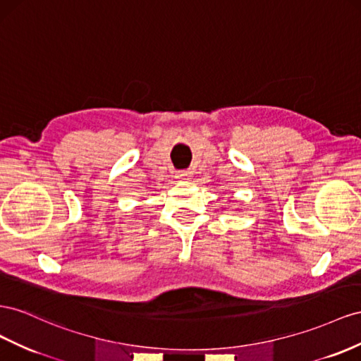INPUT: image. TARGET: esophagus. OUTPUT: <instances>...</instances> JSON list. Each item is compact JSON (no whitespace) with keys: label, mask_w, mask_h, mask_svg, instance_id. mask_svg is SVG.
<instances>
[{"label":"esophagus","mask_w":361,"mask_h":361,"mask_svg":"<svg viewBox=\"0 0 361 361\" xmlns=\"http://www.w3.org/2000/svg\"><path fill=\"white\" fill-rule=\"evenodd\" d=\"M178 179H180V180H190L191 179V173L190 171H179L178 173Z\"/></svg>","instance_id":"34e87169"}]
</instances>
